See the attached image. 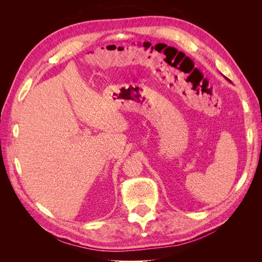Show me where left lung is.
I'll list each match as a JSON object with an SVG mask.
<instances>
[{
  "label": "left lung",
  "instance_id": "obj_1",
  "mask_svg": "<svg viewBox=\"0 0 262 262\" xmlns=\"http://www.w3.org/2000/svg\"><path fill=\"white\" fill-rule=\"evenodd\" d=\"M225 78H226V80H227V81H229V80H228V78H227V77H225ZM229 82H231V81H229Z\"/></svg>",
  "mask_w": 262,
  "mask_h": 262
}]
</instances>
